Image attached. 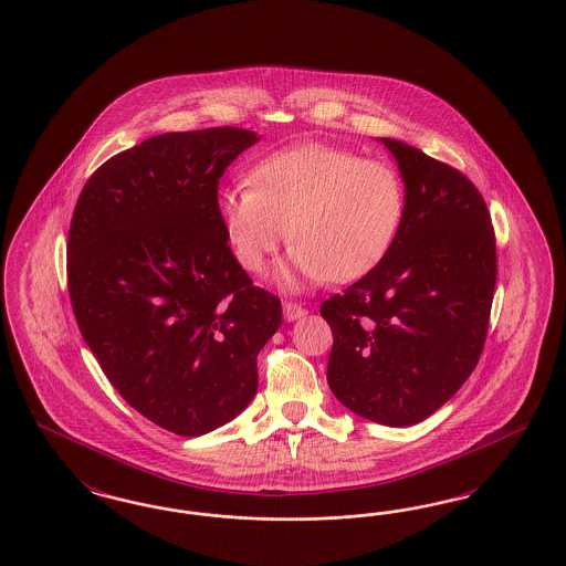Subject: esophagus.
Listing matches in <instances>:
<instances>
[{"mask_svg":"<svg viewBox=\"0 0 566 566\" xmlns=\"http://www.w3.org/2000/svg\"><path fill=\"white\" fill-rule=\"evenodd\" d=\"M307 312L298 305V303H293V301H284V321L286 323H295V321H301L303 316H305Z\"/></svg>","mask_w":566,"mask_h":566,"instance_id":"34e87169","label":"esophagus"}]
</instances>
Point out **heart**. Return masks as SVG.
Instances as JSON below:
<instances>
[{
  "label": "heart",
  "mask_w": 566,
  "mask_h": 566,
  "mask_svg": "<svg viewBox=\"0 0 566 566\" xmlns=\"http://www.w3.org/2000/svg\"><path fill=\"white\" fill-rule=\"evenodd\" d=\"M250 185L218 192L227 242L242 268L259 273L291 235L295 248L277 271L291 291L363 277L386 256L403 218V185L388 163L321 142L271 153L254 165Z\"/></svg>",
  "instance_id": "heart-1"
}]
</instances>
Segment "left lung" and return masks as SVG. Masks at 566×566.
<instances>
[{
	"label": "left lung",
	"instance_id": "left-lung-1",
	"mask_svg": "<svg viewBox=\"0 0 566 566\" xmlns=\"http://www.w3.org/2000/svg\"><path fill=\"white\" fill-rule=\"evenodd\" d=\"M403 218L374 270L321 305L333 331L326 381L350 411L411 427L450 401L484 350L496 284L494 229L458 169L390 137Z\"/></svg>",
	"mask_w": 566,
	"mask_h": 566
}]
</instances>
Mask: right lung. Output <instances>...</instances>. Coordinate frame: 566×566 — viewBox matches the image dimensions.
<instances>
[{
    "label": "right lung",
    "instance_id": "right-lung-1",
    "mask_svg": "<svg viewBox=\"0 0 566 566\" xmlns=\"http://www.w3.org/2000/svg\"><path fill=\"white\" fill-rule=\"evenodd\" d=\"M259 139L238 127L155 135L104 163L72 216L82 337L118 395L180 437L242 413L282 324L280 298L252 286L216 210L220 176Z\"/></svg>",
    "mask_w": 566,
    "mask_h": 566
}]
</instances>
